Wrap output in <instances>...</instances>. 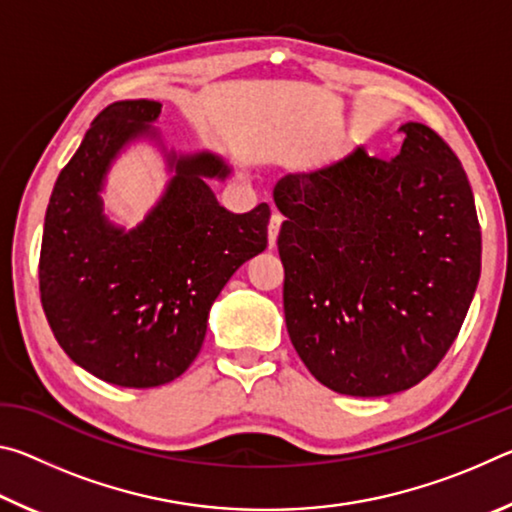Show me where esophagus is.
<instances>
[{"instance_id": "34e87169", "label": "esophagus", "mask_w": 512, "mask_h": 512, "mask_svg": "<svg viewBox=\"0 0 512 512\" xmlns=\"http://www.w3.org/2000/svg\"><path fill=\"white\" fill-rule=\"evenodd\" d=\"M280 228H282V216L273 212L271 221H268V246L275 248V241H277V235H280Z\"/></svg>"}]
</instances>
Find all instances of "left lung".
<instances>
[{
	"label": "left lung",
	"mask_w": 512,
	"mask_h": 512,
	"mask_svg": "<svg viewBox=\"0 0 512 512\" xmlns=\"http://www.w3.org/2000/svg\"><path fill=\"white\" fill-rule=\"evenodd\" d=\"M393 160L363 146L273 189L284 318L298 357L341 395L381 397L431 375L481 275L461 160L429 126L400 128Z\"/></svg>",
	"instance_id": "8db88e82"
}]
</instances>
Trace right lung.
<instances>
[{
	"label": "right lung",
	"mask_w": 512,
	"mask_h": 512,
	"mask_svg": "<svg viewBox=\"0 0 512 512\" xmlns=\"http://www.w3.org/2000/svg\"><path fill=\"white\" fill-rule=\"evenodd\" d=\"M162 103L101 110L51 192L40 248V302L60 348L108 384H169L201 352L225 282L268 244L271 207L232 214L205 178L228 167L210 153L171 158L176 176L140 228L103 219L99 189L115 153L149 131Z\"/></svg>",
	"instance_id": "1"
}]
</instances>
